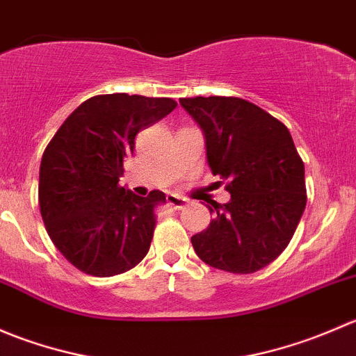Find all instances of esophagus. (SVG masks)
<instances>
[{
    "label": "esophagus",
    "mask_w": 356,
    "mask_h": 356,
    "mask_svg": "<svg viewBox=\"0 0 356 356\" xmlns=\"http://www.w3.org/2000/svg\"><path fill=\"white\" fill-rule=\"evenodd\" d=\"M167 203L170 204L172 208H175V210H182V208L188 204V200L182 198V196H179V195H168L167 196Z\"/></svg>",
    "instance_id": "esophagus-1"
}]
</instances>
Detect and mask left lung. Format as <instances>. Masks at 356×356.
Here are the masks:
<instances>
[{
	"instance_id": "8db88e82",
	"label": "left lung",
	"mask_w": 356,
	"mask_h": 356,
	"mask_svg": "<svg viewBox=\"0 0 356 356\" xmlns=\"http://www.w3.org/2000/svg\"><path fill=\"white\" fill-rule=\"evenodd\" d=\"M200 125L211 174L231 201L211 203L210 225L191 238L210 267L251 274L289 245L307 204L305 165L288 127L260 106L234 96L179 99Z\"/></svg>"
}]
</instances>
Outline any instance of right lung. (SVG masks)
Masks as SVG:
<instances>
[{
	"mask_svg": "<svg viewBox=\"0 0 356 356\" xmlns=\"http://www.w3.org/2000/svg\"><path fill=\"white\" fill-rule=\"evenodd\" d=\"M170 98L99 95L68 115L42 153L39 208L53 245L84 274L134 268L152 245L161 191L146 198L118 186L139 131L170 113Z\"/></svg>",
	"mask_w": 356,
	"mask_h": 356,
	"instance_id": "1",
	"label": "right lung"
}]
</instances>
